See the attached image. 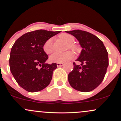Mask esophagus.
I'll return each mask as SVG.
<instances>
[{
	"mask_svg": "<svg viewBox=\"0 0 121 121\" xmlns=\"http://www.w3.org/2000/svg\"><path fill=\"white\" fill-rule=\"evenodd\" d=\"M56 65L58 67H60V66H62L64 65V63H57Z\"/></svg>",
	"mask_w": 121,
	"mask_h": 121,
	"instance_id": "34e87169",
	"label": "esophagus"
}]
</instances>
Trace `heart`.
Wrapping results in <instances>:
<instances>
[{"label": "heart", "mask_w": 121, "mask_h": 121, "mask_svg": "<svg viewBox=\"0 0 121 121\" xmlns=\"http://www.w3.org/2000/svg\"><path fill=\"white\" fill-rule=\"evenodd\" d=\"M59 37L67 43H70L69 44V48L77 52L79 51L78 47L72 43L74 41V36L68 34H62L59 35ZM43 49L44 52L47 54L52 53L54 51L53 39L50 38L47 39L43 44ZM74 55V52L71 50H69L65 52H55L50 56L49 60L50 62L54 63H63L72 59Z\"/></svg>", "instance_id": "b5f03b06"}]
</instances>
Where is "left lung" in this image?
<instances>
[{
  "instance_id": "1",
  "label": "left lung",
  "mask_w": 121,
  "mask_h": 121,
  "mask_svg": "<svg viewBox=\"0 0 121 121\" xmlns=\"http://www.w3.org/2000/svg\"><path fill=\"white\" fill-rule=\"evenodd\" d=\"M75 36L82 47L74 69L68 75L70 86L82 92H89L97 87L104 80L108 66V52L102 41L95 35L81 30L66 31Z\"/></svg>"
}]
</instances>
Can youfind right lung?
<instances>
[{
  "label": "right lung",
  "mask_w": 121,
  "mask_h": 121,
  "mask_svg": "<svg viewBox=\"0 0 121 121\" xmlns=\"http://www.w3.org/2000/svg\"><path fill=\"white\" fill-rule=\"evenodd\" d=\"M59 32L38 30L24 34L14 43L9 55V67L15 79L24 90L34 93L50 84L57 65L45 63L48 55L43 45Z\"/></svg>",
  "instance_id": "1"
}]
</instances>
